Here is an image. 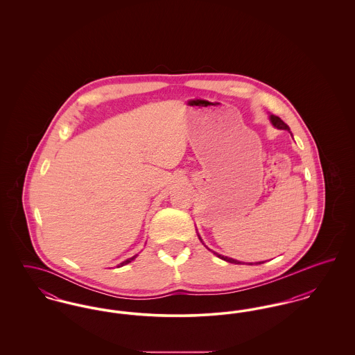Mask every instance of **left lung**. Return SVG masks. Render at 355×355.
I'll list each match as a JSON object with an SVG mask.
<instances>
[{"label":"left lung","instance_id":"8db88e82","mask_svg":"<svg viewBox=\"0 0 355 355\" xmlns=\"http://www.w3.org/2000/svg\"><path fill=\"white\" fill-rule=\"evenodd\" d=\"M269 119H270L271 125L274 126V128H277V129H281V130H287L288 133H291L290 132V128L287 126L286 123L282 121V119H279V117H277V116H274V114H270L269 116ZM198 238H200V241L202 242V238H201V236L198 234ZM205 245V243H203ZM206 246V245H205ZM207 248V246H206ZM209 249V248H207ZM210 250V249H209ZM214 253V252H213ZM218 258H220V259H223V261H226V262H229V263H236V265H238V263H241L239 261H236V259H233V258H229V257H225V255H220V254L218 253H214ZM257 265H261V263H263V261L262 262H255ZM249 265H253V263H249Z\"/></svg>","mask_w":355,"mask_h":355}]
</instances>
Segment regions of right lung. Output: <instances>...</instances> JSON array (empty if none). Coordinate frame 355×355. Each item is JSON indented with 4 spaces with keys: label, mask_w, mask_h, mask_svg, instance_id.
Listing matches in <instances>:
<instances>
[{
    "label": "right lung",
    "mask_w": 355,
    "mask_h": 355,
    "mask_svg": "<svg viewBox=\"0 0 355 355\" xmlns=\"http://www.w3.org/2000/svg\"><path fill=\"white\" fill-rule=\"evenodd\" d=\"M137 255H138V254H135V255H133V257H132V258H128V259H126V261H123V262H121V263H119V266H117V268H121V266H125V265H128V263H130V262H132V261H135V258H137Z\"/></svg>",
    "instance_id": "add662e5"
}]
</instances>
